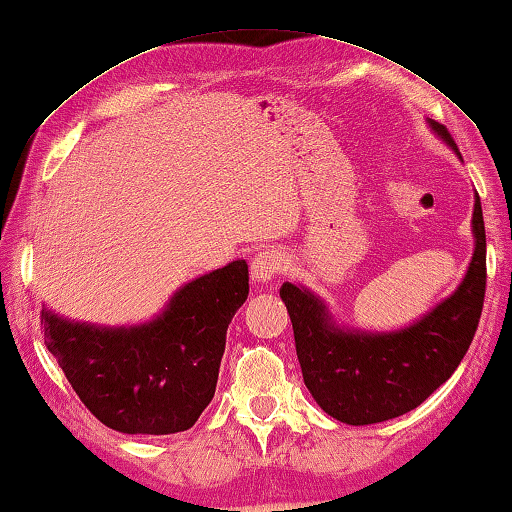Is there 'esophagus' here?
<instances>
[{
  "instance_id": "1",
  "label": "esophagus",
  "mask_w": 512,
  "mask_h": 512,
  "mask_svg": "<svg viewBox=\"0 0 512 512\" xmlns=\"http://www.w3.org/2000/svg\"><path fill=\"white\" fill-rule=\"evenodd\" d=\"M284 270V257L273 248L259 250L250 259V275H253L255 282H270Z\"/></svg>"
}]
</instances>
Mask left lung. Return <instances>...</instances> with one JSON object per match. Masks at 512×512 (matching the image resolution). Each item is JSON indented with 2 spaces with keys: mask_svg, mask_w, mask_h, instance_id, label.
Segmentation results:
<instances>
[{
  "mask_svg": "<svg viewBox=\"0 0 512 512\" xmlns=\"http://www.w3.org/2000/svg\"><path fill=\"white\" fill-rule=\"evenodd\" d=\"M459 155L448 128L430 122ZM462 159V155H459ZM475 253L453 295L397 333L337 328L319 299L295 284L279 295L293 322L304 384L330 417L350 426L386 422L417 408L455 373L473 342L486 295V230L479 195L473 213Z\"/></svg>",
  "mask_w": 512,
  "mask_h": 512,
  "instance_id": "1",
  "label": "left lung"
}]
</instances>
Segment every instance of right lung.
I'll list each match as a JSON object with an SVG mask.
<instances>
[{"label":"right lung","instance_id":"add662e5","mask_svg":"<svg viewBox=\"0 0 512 512\" xmlns=\"http://www.w3.org/2000/svg\"><path fill=\"white\" fill-rule=\"evenodd\" d=\"M248 297L244 259L186 284L150 324L97 328L42 310L44 342L82 404L128 435L193 426L215 395L226 330Z\"/></svg>","mask_w":512,"mask_h":512}]
</instances>
